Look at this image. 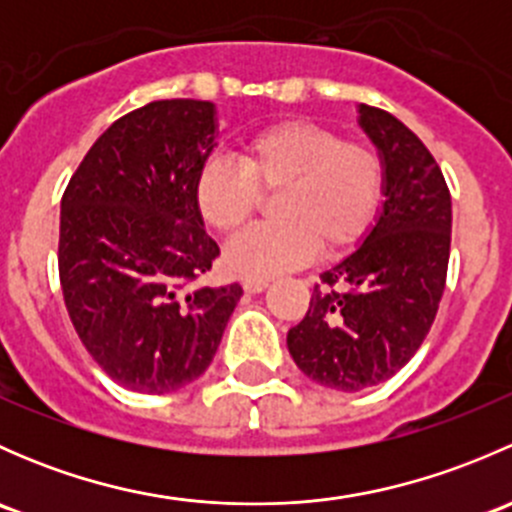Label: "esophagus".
Returning a JSON list of instances; mask_svg holds the SVG:
<instances>
[{
	"label": "esophagus",
	"mask_w": 512,
	"mask_h": 512,
	"mask_svg": "<svg viewBox=\"0 0 512 512\" xmlns=\"http://www.w3.org/2000/svg\"><path fill=\"white\" fill-rule=\"evenodd\" d=\"M242 287H245L247 294H260L270 287V280H245V285Z\"/></svg>",
	"instance_id": "obj_1"
}]
</instances>
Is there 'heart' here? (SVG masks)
<instances>
[{"mask_svg": "<svg viewBox=\"0 0 512 512\" xmlns=\"http://www.w3.org/2000/svg\"><path fill=\"white\" fill-rule=\"evenodd\" d=\"M384 185V165L366 143L342 141L309 121H282L247 138L240 165L205 160L195 200L205 223L232 235L275 195L277 223L252 227L227 245L225 267L242 280H272L297 270L322 247L354 245L371 225Z\"/></svg>", "mask_w": 512, "mask_h": 512, "instance_id": "1", "label": "heart"}]
</instances>
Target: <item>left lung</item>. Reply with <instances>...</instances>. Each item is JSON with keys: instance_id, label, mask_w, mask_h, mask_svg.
I'll return each mask as SVG.
<instances>
[{"instance_id": "8db88e82", "label": "left lung", "mask_w": 512, "mask_h": 512, "mask_svg": "<svg viewBox=\"0 0 512 512\" xmlns=\"http://www.w3.org/2000/svg\"><path fill=\"white\" fill-rule=\"evenodd\" d=\"M356 121L384 165V203L359 247L319 275L307 314L287 332L304 376L344 394L391 379L416 354L451 250V195L428 148L381 108L359 103Z\"/></svg>"}]
</instances>
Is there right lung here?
Returning <instances> with one entry per match:
<instances>
[{"instance_id": "add662e5", "label": "right lung", "mask_w": 512, "mask_h": 512, "mask_svg": "<svg viewBox=\"0 0 512 512\" xmlns=\"http://www.w3.org/2000/svg\"><path fill=\"white\" fill-rule=\"evenodd\" d=\"M210 101H153L91 146L61 200L59 277L76 334L123 389L170 394L213 361L242 287H203L220 247L195 180L218 148Z\"/></svg>"}]
</instances>
